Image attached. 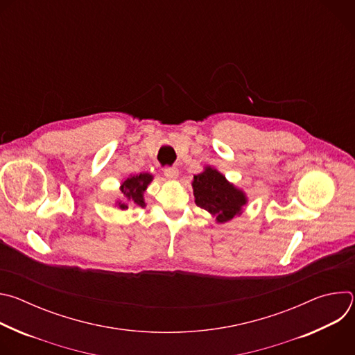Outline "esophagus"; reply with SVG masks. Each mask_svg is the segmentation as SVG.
I'll return each mask as SVG.
<instances>
[{"label": "esophagus", "mask_w": 355, "mask_h": 355, "mask_svg": "<svg viewBox=\"0 0 355 355\" xmlns=\"http://www.w3.org/2000/svg\"><path fill=\"white\" fill-rule=\"evenodd\" d=\"M164 175L170 180H174L178 175V168L177 167H166L164 168Z\"/></svg>", "instance_id": "esophagus-1"}]
</instances>
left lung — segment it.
I'll return each instance as SVG.
<instances>
[{"label": "left lung", "mask_w": 355, "mask_h": 355, "mask_svg": "<svg viewBox=\"0 0 355 355\" xmlns=\"http://www.w3.org/2000/svg\"><path fill=\"white\" fill-rule=\"evenodd\" d=\"M195 204L216 216L219 223H225L241 214L247 198L243 191L230 184L223 174L212 167L193 175L192 181Z\"/></svg>", "instance_id": "obj_1"}]
</instances>
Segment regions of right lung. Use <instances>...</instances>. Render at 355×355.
Instances as JSON below:
<instances>
[{"mask_svg":"<svg viewBox=\"0 0 355 355\" xmlns=\"http://www.w3.org/2000/svg\"><path fill=\"white\" fill-rule=\"evenodd\" d=\"M153 180V175H150L147 173L139 174V175H133L129 177L125 182H122L121 185V191L123 193L125 202H119V207L122 209L128 208V204L133 205V207H140L144 208V199H143V192L146 191L147 185Z\"/></svg>","mask_w":355,"mask_h":355,"instance_id":"1","label":"right lung"}]
</instances>
